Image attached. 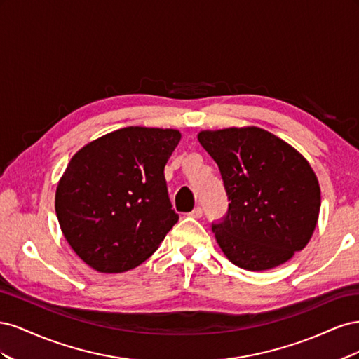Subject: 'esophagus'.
I'll list each match as a JSON object with an SVG mask.
<instances>
[{
    "label": "esophagus",
    "instance_id": "obj_1",
    "mask_svg": "<svg viewBox=\"0 0 359 359\" xmlns=\"http://www.w3.org/2000/svg\"><path fill=\"white\" fill-rule=\"evenodd\" d=\"M202 214H203L202 206H196V208H194L189 215H190V217H193V219H201Z\"/></svg>",
    "mask_w": 359,
    "mask_h": 359
}]
</instances>
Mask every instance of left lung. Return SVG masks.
<instances>
[{
	"label": "left lung",
	"mask_w": 359,
	"mask_h": 359,
	"mask_svg": "<svg viewBox=\"0 0 359 359\" xmlns=\"http://www.w3.org/2000/svg\"><path fill=\"white\" fill-rule=\"evenodd\" d=\"M198 139L219 166L229 201L212 232L233 265L269 269L307 245L318 223L320 189L297 149L259 127L201 132Z\"/></svg>",
	"instance_id": "obj_1"
}]
</instances>
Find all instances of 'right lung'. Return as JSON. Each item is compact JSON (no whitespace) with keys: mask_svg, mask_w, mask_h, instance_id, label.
Returning <instances> with one entry per match:
<instances>
[{"mask_svg":"<svg viewBox=\"0 0 359 359\" xmlns=\"http://www.w3.org/2000/svg\"><path fill=\"white\" fill-rule=\"evenodd\" d=\"M178 130L126 127L76 153L61 177L55 211L67 243L99 273H124L153 255L180 219L165 166Z\"/></svg>","mask_w":359,"mask_h":359,"instance_id":"1","label":"right lung"}]
</instances>
